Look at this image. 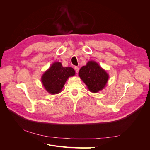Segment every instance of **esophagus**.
Masks as SVG:
<instances>
[{
    "label": "esophagus",
    "instance_id": "1",
    "mask_svg": "<svg viewBox=\"0 0 150 150\" xmlns=\"http://www.w3.org/2000/svg\"><path fill=\"white\" fill-rule=\"evenodd\" d=\"M74 69H75V71L76 73H78V72H79V67H77V66H75L74 67Z\"/></svg>",
    "mask_w": 150,
    "mask_h": 150
}]
</instances>
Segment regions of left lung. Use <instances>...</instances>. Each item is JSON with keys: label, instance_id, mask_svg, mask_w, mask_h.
I'll return each mask as SVG.
<instances>
[{"label": "left lung", "instance_id": "left-lung-1", "mask_svg": "<svg viewBox=\"0 0 150 150\" xmlns=\"http://www.w3.org/2000/svg\"><path fill=\"white\" fill-rule=\"evenodd\" d=\"M79 76L92 93L103 89L108 82L109 75L105 70L94 61L88 62L79 71Z\"/></svg>", "mask_w": 150, "mask_h": 150}]
</instances>
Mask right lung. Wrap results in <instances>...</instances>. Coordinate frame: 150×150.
<instances>
[{
	"label": "right lung",
	"instance_id": "1",
	"mask_svg": "<svg viewBox=\"0 0 150 150\" xmlns=\"http://www.w3.org/2000/svg\"><path fill=\"white\" fill-rule=\"evenodd\" d=\"M74 75L75 71L73 68L64 67L60 62H56L43 74L41 81L49 93L56 94L61 91L69 77Z\"/></svg>",
	"mask_w": 150,
	"mask_h": 150
}]
</instances>
